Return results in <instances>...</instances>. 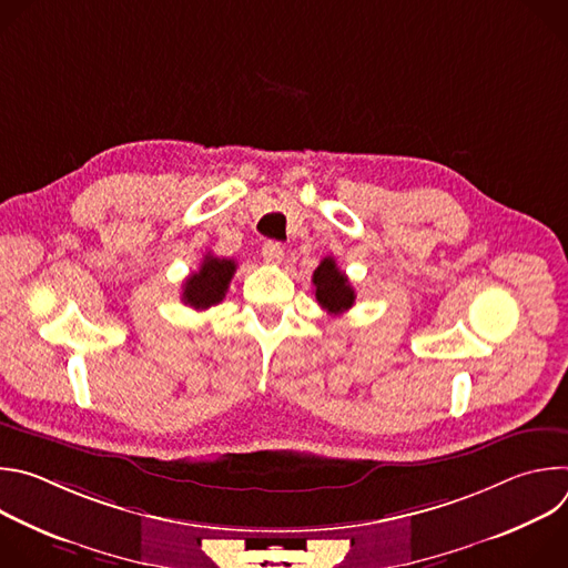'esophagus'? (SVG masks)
<instances>
[{
    "label": "esophagus",
    "mask_w": 568,
    "mask_h": 568,
    "mask_svg": "<svg viewBox=\"0 0 568 568\" xmlns=\"http://www.w3.org/2000/svg\"><path fill=\"white\" fill-rule=\"evenodd\" d=\"M283 258H285V247L281 245V242H274V240L265 242V245H263V261L267 265H278V263H283Z\"/></svg>",
    "instance_id": "1"
}]
</instances>
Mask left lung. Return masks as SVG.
<instances>
[{"label":"left lung","instance_id":"8db88e82","mask_svg":"<svg viewBox=\"0 0 568 568\" xmlns=\"http://www.w3.org/2000/svg\"><path fill=\"white\" fill-rule=\"evenodd\" d=\"M314 296L323 310L331 314H344L355 303V290L348 276L337 267L335 258H323L312 274Z\"/></svg>","mask_w":568,"mask_h":568}]
</instances>
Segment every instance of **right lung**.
<instances>
[{
	"mask_svg": "<svg viewBox=\"0 0 568 568\" xmlns=\"http://www.w3.org/2000/svg\"><path fill=\"white\" fill-rule=\"evenodd\" d=\"M235 267L237 265L231 258L206 254L200 270L193 272L182 285V301L193 310H209L211 305H217L229 290Z\"/></svg>",
	"mask_w": 568,
	"mask_h": 568,
	"instance_id": "obj_1",
	"label": "right lung"
}]
</instances>
